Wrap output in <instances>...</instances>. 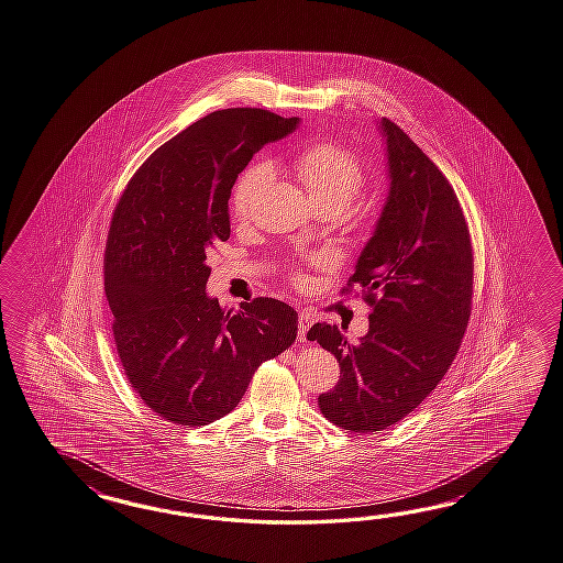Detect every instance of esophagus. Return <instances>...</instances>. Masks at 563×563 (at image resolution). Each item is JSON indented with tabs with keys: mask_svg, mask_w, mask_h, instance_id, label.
<instances>
[{
	"mask_svg": "<svg viewBox=\"0 0 563 563\" xmlns=\"http://www.w3.org/2000/svg\"><path fill=\"white\" fill-rule=\"evenodd\" d=\"M313 321H316V319H313L311 313H307V311L299 313V340L307 338V331L313 325Z\"/></svg>",
	"mask_w": 563,
	"mask_h": 563,
	"instance_id": "34e87169",
	"label": "esophagus"
}]
</instances>
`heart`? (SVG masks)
<instances>
[{
	"label": "heart",
	"instance_id": "obj_1",
	"mask_svg": "<svg viewBox=\"0 0 563 563\" xmlns=\"http://www.w3.org/2000/svg\"><path fill=\"white\" fill-rule=\"evenodd\" d=\"M292 168L301 179L311 201L319 209H331L333 213L342 211L364 183V168L356 156L333 142H316L309 144L292 158ZM271 177V168L264 163H254L242 170L235 180L232 191V213L238 220H244L254 206L256 195L264 183ZM368 218V209L364 203L347 207L345 220L354 225L364 223ZM295 283H302V273H292Z\"/></svg>",
	"mask_w": 563,
	"mask_h": 563
}]
</instances>
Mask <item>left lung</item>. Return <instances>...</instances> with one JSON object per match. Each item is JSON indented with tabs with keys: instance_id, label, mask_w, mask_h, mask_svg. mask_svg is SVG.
<instances>
[{
	"instance_id": "obj_1",
	"label": "left lung",
	"mask_w": 563,
	"mask_h": 563,
	"mask_svg": "<svg viewBox=\"0 0 563 563\" xmlns=\"http://www.w3.org/2000/svg\"><path fill=\"white\" fill-rule=\"evenodd\" d=\"M390 189L347 287L372 307L371 328L350 343L338 325L307 338L340 362V383L319 409L342 429L383 431L438 386L460 350L472 311L474 254L450 180L397 124L380 120Z\"/></svg>"
}]
</instances>
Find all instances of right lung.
Masks as SVG:
<instances>
[{"instance_id":"1","label":"right lung","mask_w":563,"mask_h":563,"mask_svg":"<svg viewBox=\"0 0 563 563\" xmlns=\"http://www.w3.org/2000/svg\"><path fill=\"white\" fill-rule=\"evenodd\" d=\"M297 125L256 108L213 111L152 152L113 209L103 256L113 340L125 378L168 423L221 419L297 338L287 302L258 297L225 311L206 292V252L230 238L233 183Z\"/></svg>"}]
</instances>
